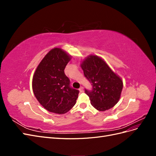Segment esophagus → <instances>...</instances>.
I'll use <instances>...</instances> for the list:
<instances>
[{
  "instance_id": "esophagus-1",
  "label": "esophagus",
  "mask_w": 156,
  "mask_h": 156,
  "mask_svg": "<svg viewBox=\"0 0 156 156\" xmlns=\"http://www.w3.org/2000/svg\"><path fill=\"white\" fill-rule=\"evenodd\" d=\"M79 91H80V92H83V91H84V88H83V87H80V88H79Z\"/></svg>"
}]
</instances>
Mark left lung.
Returning <instances> with one entry per match:
<instances>
[{
	"mask_svg": "<svg viewBox=\"0 0 156 156\" xmlns=\"http://www.w3.org/2000/svg\"><path fill=\"white\" fill-rule=\"evenodd\" d=\"M81 66L84 77L92 83V90L85 89L92 105L100 111L114 107L119 101L123 88L121 78L96 55L88 56Z\"/></svg>",
	"mask_w": 156,
	"mask_h": 156,
	"instance_id": "8db88e82",
	"label": "left lung"
}]
</instances>
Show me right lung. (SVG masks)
<instances>
[{"label": "right lung", "mask_w": 156, "mask_h": 156, "mask_svg": "<svg viewBox=\"0 0 156 156\" xmlns=\"http://www.w3.org/2000/svg\"><path fill=\"white\" fill-rule=\"evenodd\" d=\"M71 56L60 48H54L37 66L32 78V90L36 99L46 110L64 114L76 103L79 91L70 87L64 69Z\"/></svg>", "instance_id": "right-lung-1"}]
</instances>
